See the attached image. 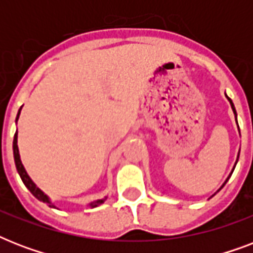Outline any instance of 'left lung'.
<instances>
[{
  "label": "left lung",
  "mask_w": 253,
  "mask_h": 253,
  "mask_svg": "<svg viewBox=\"0 0 253 253\" xmlns=\"http://www.w3.org/2000/svg\"><path fill=\"white\" fill-rule=\"evenodd\" d=\"M227 98H228V97H227ZM228 101H230V103H231L232 111H234V114H235V118H236V111H235V107H234V103H232V101H231V99H230V98H228ZM236 123H238V122H236ZM238 158H239V156H238ZM235 166H236V164H235ZM232 172H234V169H232ZM230 176H231V174H230ZM230 176H228V178H230ZM228 178H227V180H228ZM227 180L224 181V184L227 182ZM224 184H223V185H224ZM223 185H222V188H223ZM219 190H220V189H219ZM211 197H212V196H211Z\"/></svg>",
  "instance_id": "obj_1"
}]
</instances>
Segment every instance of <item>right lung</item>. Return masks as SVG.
I'll return each instance as SVG.
<instances>
[{"instance_id":"obj_1","label":"right lung","mask_w":253,"mask_h":253,"mask_svg":"<svg viewBox=\"0 0 253 253\" xmlns=\"http://www.w3.org/2000/svg\"><path fill=\"white\" fill-rule=\"evenodd\" d=\"M21 109H19V111H18L17 119H15V121H18V118H19ZM17 142H18V132H15V135H14V140H13L14 162H15V167H17V170H18V173H19V176H21L22 181H23V184L26 185V188L29 189L30 192L33 193V196L35 197V198H38V200L42 201V202L48 204L49 208H55V205L51 204V201H49L48 196H47V194H44V193L42 192L41 189L38 188L37 185L34 184V181L30 178V176L27 174V172H26L25 167H23V164H22V162H21V158H19V150H18ZM105 200H106V197H105V198H102V200H97V201H94V202H91V204H89V206H90V208H97V206H99V205H102L103 202H105Z\"/></svg>"}]
</instances>
